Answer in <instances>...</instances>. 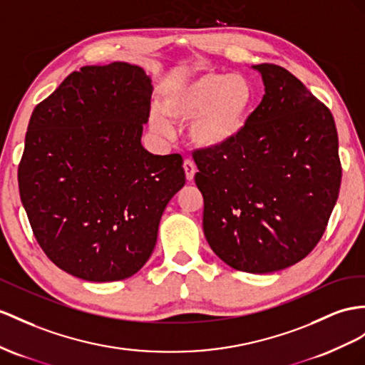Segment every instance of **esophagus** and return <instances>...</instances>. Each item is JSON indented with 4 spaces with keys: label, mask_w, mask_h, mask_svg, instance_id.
<instances>
[{
    "label": "esophagus",
    "mask_w": 365,
    "mask_h": 365,
    "mask_svg": "<svg viewBox=\"0 0 365 365\" xmlns=\"http://www.w3.org/2000/svg\"><path fill=\"white\" fill-rule=\"evenodd\" d=\"M183 170H185V174H186V180H192L195 173H197V168H195V163L192 160H190V158H186V160L183 162Z\"/></svg>",
    "instance_id": "obj_1"
}]
</instances>
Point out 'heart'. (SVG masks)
Returning a JSON list of instances; mask_svg holds the SVG:
<instances>
[{
    "instance_id": "heart-1",
    "label": "heart",
    "mask_w": 365,
    "mask_h": 365,
    "mask_svg": "<svg viewBox=\"0 0 365 365\" xmlns=\"http://www.w3.org/2000/svg\"><path fill=\"white\" fill-rule=\"evenodd\" d=\"M255 103V89L242 76L210 71L194 78L170 83L160 92V108L151 112V126L170 134L166 120H191V140L200 148L230 145L245 129Z\"/></svg>"
}]
</instances>
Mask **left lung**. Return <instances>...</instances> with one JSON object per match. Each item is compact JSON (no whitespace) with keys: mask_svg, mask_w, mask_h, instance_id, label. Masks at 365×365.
Segmentation results:
<instances>
[{"mask_svg":"<svg viewBox=\"0 0 365 365\" xmlns=\"http://www.w3.org/2000/svg\"><path fill=\"white\" fill-rule=\"evenodd\" d=\"M255 69L265 96L245 129L192 158L211 250L239 272L262 274L312 253L338 200L342 168L330 109L277 64Z\"/></svg>","mask_w":365,"mask_h":365,"instance_id":"obj_1","label":"left lung"}]
</instances>
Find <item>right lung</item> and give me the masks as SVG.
Returning <instances> with one entry per match:
<instances>
[{"instance_id":"obj_1","label":"right lung","mask_w":365,"mask_h":365,"mask_svg":"<svg viewBox=\"0 0 365 365\" xmlns=\"http://www.w3.org/2000/svg\"><path fill=\"white\" fill-rule=\"evenodd\" d=\"M151 93L140 66L96 64L73 71L32 112L18 188L36 242L63 272L110 282L153 255L185 171L180 154L140 143Z\"/></svg>"}]
</instances>
